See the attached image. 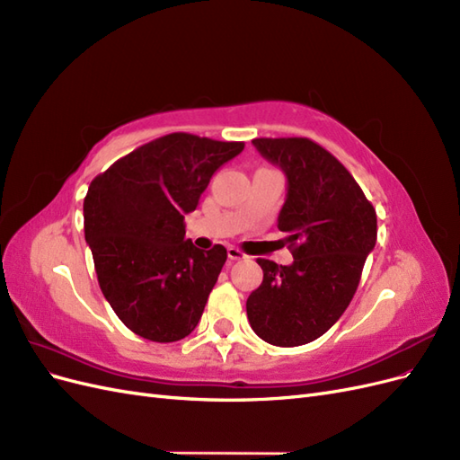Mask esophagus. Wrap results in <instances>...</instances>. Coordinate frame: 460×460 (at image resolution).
Listing matches in <instances>:
<instances>
[{"label": "esophagus", "mask_w": 460, "mask_h": 460, "mask_svg": "<svg viewBox=\"0 0 460 460\" xmlns=\"http://www.w3.org/2000/svg\"><path fill=\"white\" fill-rule=\"evenodd\" d=\"M228 259L230 261H242V259H247V255L243 252H240L238 247H228Z\"/></svg>", "instance_id": "obj_1"}]
</instances>
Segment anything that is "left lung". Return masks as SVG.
I'll return each mask as SVG.
<instances>
[{"label":"left lung","instance_id":"1","mask_svg":"<svg viewBox=\"0 0 460 460\" xmlns=\"http://www.w3.org/2000/svg\"><path fill=\"white\" fill-rule=\"evenodd\" d=\"M253 146L288 178L278 228L294 262L257 259L262 284L247 297L261 340L296 347L326 333L351 303L376 245V211L351 172L309 137H255Z\"/></svg>","mask_w":460,"mask_h":460}]
</instances>
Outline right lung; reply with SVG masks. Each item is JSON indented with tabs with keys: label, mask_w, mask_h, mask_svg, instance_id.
<instances>
[{
	"label": "right lung",
	"mask_w": 460,
	"mask_h": 460,
	"mask_svg": "<svg viewBox=\"0 0 460 460\" xmlns=\"http://www.w3.org/2000/svg\"><path fill=\"white\" fill-rule=\"evenodd\" d=\"M243 142L186 132L157 137L97 174L84 198V235L111 309L137 336L157 343L186 338L226 262L186 240L208 180L240 155Z\"/></svg>",
	"instance_id": "1"
}]
</instances>
